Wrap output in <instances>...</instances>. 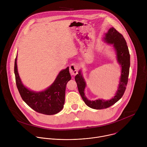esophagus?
Masks as SVG:
<instances>
[{
  "label": "esophagus",
  "mask_w": 147,
  "mask_h": 147,
  "mask_svg": "<svg viewBox=\"0 0 147 147\" xmlns=\"http://www.w3.org/2000/svg\"><path fill=\"white\" fill-rule=\"evenodd\" d=\"M70 73L72 76H76L78 73V66L77 64L73 63L70 66Z\"/></svg>",
  "instance_id": "obj_1"
}]
</instances>
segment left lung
Segmentation results:
<instances>
[{"instance_id": "8db88e82", "label": "left lung", "mask_w": 147, "mask_h": 147, "mask_svg": "<svg viewBox=\"0 0 147 147\" xmlns=\"http://www.w3.org/2000/svg\"><path fill=\"white\" fill-rule=\"evenodd\" d=\"M104 39L107 43L113 45L116 53L117 61L121 67L119 87L115 96L111 99L107 100L103 99H97L95 100H88L85 96L84 89L86 86V83L81 75V71H79L78 74L75 77L78 90L82 99L88 107L95 109L108 108L114 105L122 97L128 82L130 66V53L126 41L123 36L115 28L112 27L105 34V37Z\"/></svg>"}]
</instances>
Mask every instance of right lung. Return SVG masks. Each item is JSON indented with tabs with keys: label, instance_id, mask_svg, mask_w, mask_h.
Masks as SVG:
<instances>
[{
	"label": "right lung",
	"instance_id": "right-lung-1",
	"mask_svg": "<svg viewBox=\"0 0 147 147\" xmlns=\"http://www.w3.org/2000/svg\"><path fill=\"white\" fill-rule=\"evenodd\" d=\"M16 82L23 100L33 110L39 113L52 115L63 108L67 82L71 80L69 68L61 70L52 84L41 92H34L27 88L20 80L17 70V56L14 62Z\"/></svg>",
	"mask_w": 147,
	"mask_h": 147
}]
</instances>
